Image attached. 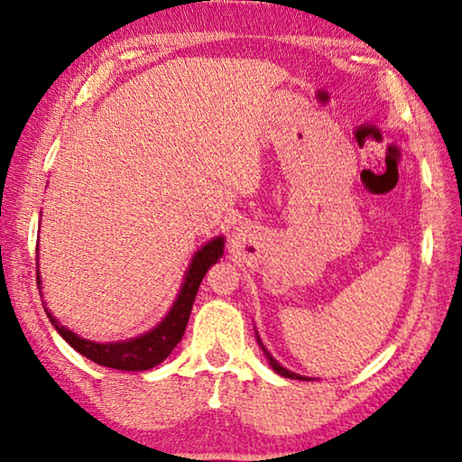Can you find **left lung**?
<instances>
[{
  "mask_svg": "<svg viewBox=\"0 0 462 462\" xmlns=\"http://www.w3.org/2000/svg\"><path fill=\"white\" fill-rule=\"evenodd\" d=\"M257 335V333H255ZM257 343H260V346H262V351L265 353V357H268V361H270V365H272V369L276 371V374H280L282 377H290V379H306V382H309V377H304V375H298V374H292V371H288L284 365H280V363L272 357L270 355V351L265 349L263 346V343L260 341V337H257Z\"/></svg>",
  "mask_w": 462,
  "mask_h": 462,
  "instance_id": "8db88e82",
  "label": "left lung"
}]
</instances>
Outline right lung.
<instances>
[{"instance_id": "obj_1", "label": "right lung", "mask_w": 462, "mask_h": 462, "mask_svg": "<svg viewBox=\"0 0 462 462\" xmlns=\"http://www.w3.org/2000/svg\"><path fill=\"white\" fill-rule=\"evenodd\" d=\"M225 247L223 237L210 239L207 245H202L197 254H194L192 262L186 270V276L182 282L180 292L172 304V309L160 322L156 328H152L150 333L140 335L129 341H117V343H95L88 338L79 337L72 333L67 327H62L59 320L52 317V312L44 306V312L51 319L52 327L59 330V335L67 341L72 349L85 355L87 359H91L97 365L121 369V371H145L156 367L158 363L164 361L170 353L174 351V346L180 343L184 335V328L189 325L192 302L197 298L199 286L205 273L213 263L221 260ZM38 288H40V276Z\"/></svg>"}]
</instances>
